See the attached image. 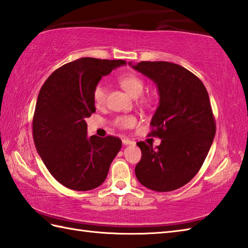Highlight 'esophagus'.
<instances>
[{
    "mask_svg": "<svg viewBox=\"0 0 248 248\" xmlns=\"http://www.w3.org/2000/svg\"><path fill=\"white\" fill-rule=\"evenodd\" d=\"M123 144H124V145H130V144H134V141L128 139V138H124V139H123Z\"/></svg>",
    "mask_w": 248,
    "mask_h": 248,
    "instance_id": "1",
    "label": "esophagus"
}]
</instances>
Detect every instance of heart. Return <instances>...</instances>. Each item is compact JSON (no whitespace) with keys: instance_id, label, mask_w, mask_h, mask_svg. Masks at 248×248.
<instances>
[{"instance_id":"obj_1","label":"heart","mask_w":248,"mask_h":248,"mask_svg":"<svg viewBox=\"0 0 248 248\" xmlns=\"http://www.w3.org/2000/svg\"><path fill=\"white\" fill-rule=\"evenodd\" d=\"M118 82L120 86L133 98L140 97L145 89V81L140 76L134 75V73H128V75L121 76L118 78ZM93 102L97 105H102L105 103V100H107V89H105L103 84L99 83L94 86L93 91ZM141 102L147 103L148 102V98L143 97L141 98ZM114 124L118 128L127 129L135 125L136 118L132 115H120L114 119Z\"/></svg>"}]
</instances>
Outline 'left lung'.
Segmentation results:
<instances>
[{"label": "left lung", "instance_id": "1", "mask_svg": "<svg viewBox=\"0 0 248 248\" xmlns=\"http://www.w3.org/2000/svg\"><path fill=\"white\" fill-rule=\"evenodd\" d=\"M132 67L159 89L149 135L162 140L156 148L139 141L141 159L135 166L136 178L152 191H175L198 172L217 132L208 92L194 73L173 62H140Z\"/></svg>", "mask_w": 248, "mask_h": 248}]
</instances>
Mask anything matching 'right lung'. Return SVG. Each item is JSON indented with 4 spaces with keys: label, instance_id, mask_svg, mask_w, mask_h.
I'll use <instances>...</instances> for the list:
<instances>
[{
    "label": "right lung",
    "instance_id": "obj_1",
    "mask_svg": "<svg viewBox=\"0 0 248 248\" xmlns=\"http://www.w3.org/2000/svg\"><path fill=\"white\" fill-rule=\"evenodd\" d=\"M123 60L82 57L56 69L46 78L37 99L33 138L50 173L62 186L89 191L104 182L121 148L116 136H87L85 118L96 112L93 91L103 76Z\"/></svg>",
    "mask_w": 248,
    "mask_h": 248
}]
</instances>
